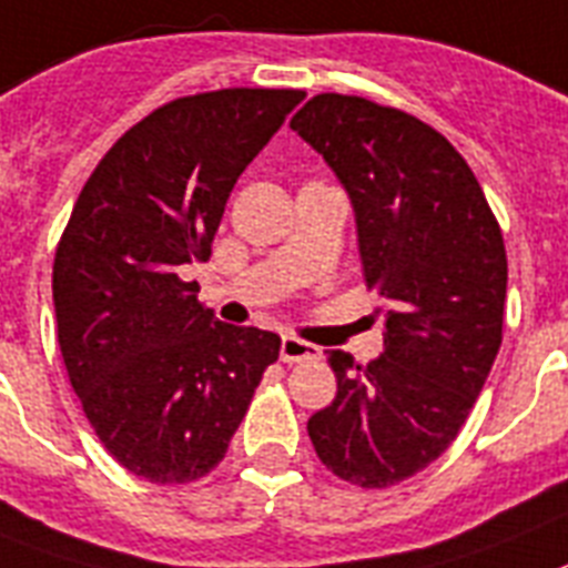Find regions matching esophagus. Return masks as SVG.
I'll list each match as a JSON object with an SVG mask.
<instances>
[{"label": "esophagus", "mask_w": 568, "mask_h": 568, "mask_svg": "<svg viewBox=\"0 0 568 568\" xmlns=\"http://www.w3.org/2000/svg\"><path fill=\"white\" fill-rule=\"evenodd\" d=\"M318 348L311 342L298 339V336H284L281 339V359L284 363H307V359H316Z\"/></svg>", "instance_id": "34e87169"}]
</instances>
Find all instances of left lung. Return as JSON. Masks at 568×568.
Masks as SVG:
<instances>
[{
	"instance_id": "obj_1",
	"label": "left lung",
	"mask_w": 568,
	"mask_h": 568,
	"mask_svg": "<svg viewBox=\"0 0 568 568\" xmlns=\"http://www.w3.org/2000/svg\"><path fill=\"white\" fill-rule=\"evenodd\" d=\"M290 126L348 191L365 284L386 302L383 354L331 351L336 397L307 435L339 479L392 487L456 442L499 354L503 229L462 153L409 112L322 92Z\"/></svg>"
}]
</instances>
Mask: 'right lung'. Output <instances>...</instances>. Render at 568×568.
<instances>
[{"instance_id":"1","label":"right lung","mask_w":568,"mask_h":568,"mask_svg":"<svg viewBox=\"0 0 568 568\" xmlns=\"http://www.w3.org/2000/svg\"><path fill=\"white\" fill-rule=\"evenodd\" d=\"M302 89H217L133 124L83 185L54 252L69 383L121 467L153 485L226 456L281 336L217 322L182 266L209 261L234 182Z\"/></svg>"}]
</instances>
